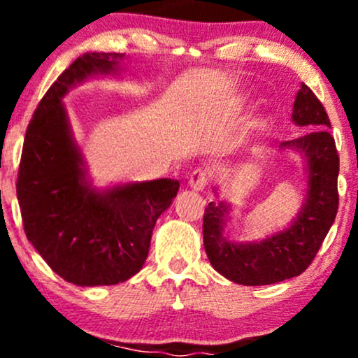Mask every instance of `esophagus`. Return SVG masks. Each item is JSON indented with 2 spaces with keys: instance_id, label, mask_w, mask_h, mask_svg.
I'll return each instance as SVG.
<instances>
[{
  "instance_id": "34e87169",
  "label": "esophagus",
  "mask_w": 358,
  "mask_h": 358,
  "mask_svg": "<svg viewBox=\"0 0 358 358\" xmlns=\"http://www.w3.org/2000/svg\"><path fill=\"white\" fill-rule=\"evenodd\" d=\"M208 182H210V171L207 168H196L190 173V178H188V185H190L192 190H203L207 187Z\"/></svg>"
}]
</instances>
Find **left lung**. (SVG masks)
<instances>
[{"label":"left lung","instance_id":"left-lung-1","mask_svg":"<svg viewBox=\"0 0 358 358\" xmlns=\"http://www.w3.org/2000/svg\"><path fill=\"white\" fill-rule=\"evenodd\" d=\"M293 121L315 127L281 148H294L308 162L306 203L286 231L259 244H232L222 236L225 205L210 202L203 213V245L212 268L244 286H262L299 276L322 248L338 212L340 158L330 134V119L318 97L303 84L293 106Z\"/></svg>","mask_w":358,"mask_h":358}]
</instances>
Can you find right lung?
<instances>
[{
  "mask_svg": "<svg viewBox=\"0 0 358 358\" xmlns=\"http://www.w3.org/2000/svg\"><path fill=\"white\" fill-rule=\"evenodd\" d=\"M122 53H84L47 90L24 134L16 196L28 241L77 286L117 285L139 273L176 180L127 183L104 193L85 183L62 97L73 82L113 71Z\"/></svg>",
  "mask_w": 358,
  "mask_h": 358,
  "instance_id": "obj_1",
  "label": "right lung"
}]
</instances>
